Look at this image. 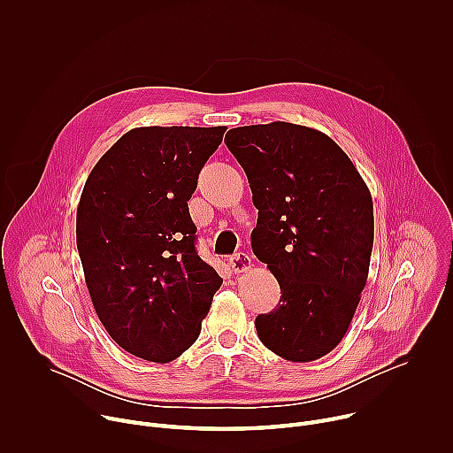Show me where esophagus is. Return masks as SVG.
<instances>
[{"label": "esophagus", "mask_w": 453, "mask_h": 453, "mask_svg": "<svg viewBox=\"0 0 453 453\" xmlns=\"http://www.w3.org/2000/svg\"><path fill=\"white\" fill-rule=\"evenodd\" d=\"M229 267L234 274H242V273H247L250 267H252V260L250 256L245 254V252H238L234 254L233 257H229Z\"/></svg>", "instance_id": "obj_1"}]
</instances>
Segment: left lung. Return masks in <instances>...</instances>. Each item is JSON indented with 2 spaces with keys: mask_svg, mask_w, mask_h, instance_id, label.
I'll use <instances>...</instances> for the list:
<instances>
[{
  "mask_svg": "<svg viewBox=\"0 0 453 453\" xmlns=\"http://www.w3.org/2000/svg\"><path fill=\"white\" fill-rule=\"evenodd\" d=\"M224 142L257 210L252 252L281 288L278 308L254 320L257 337L290 362L325 357L346 335L367 281L371 191L346 152L315 128L247 125Z\"/></svg>",
  "mask_w": 453,
  "mask_h": 453,
  "instance_id": "8db88e82",
  "label": "left lung"
}]
</instances>
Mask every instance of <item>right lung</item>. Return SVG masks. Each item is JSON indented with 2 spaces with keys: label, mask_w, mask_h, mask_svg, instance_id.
<instances>
[{
  "label": "right lung",
  "mask_w": 453,
  "mask_h": 453,
  "mask_svg": "<svg viewBox=\"0 0 453 453\" xmlns=\"http://www.w3.org/2000/svg\"><path fill=\"white\" fill-rule=\"evenodd\" d=\"M227 127H138L95 165L77 247L95 311L134 357L166 364L201 334L222 278L196 250L188 201Z\"/></svg>",
  "instance_id": "add662e5"
}]
</instances>
